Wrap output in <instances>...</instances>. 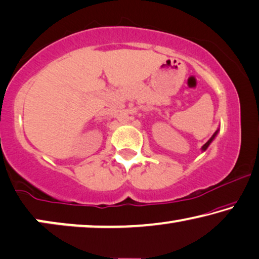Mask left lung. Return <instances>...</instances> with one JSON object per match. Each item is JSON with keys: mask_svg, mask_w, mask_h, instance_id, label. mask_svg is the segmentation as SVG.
Returning a JSON list of instances; mask_svg holds the SVG:
<instances>
[{"mask_svg": "<svg viewBox=\"0 0 259 259\" xmlns=\"http://www.w3.org/2000/svg\"><path fill=\"white\" fill-rule=\"evenodd\" d=\"M219 132H220V128H217V130H216V132L213 133L212 136H211V138L209 139V140H208L207 142H205V144H204L203 146H202V147H201V151H202V152H205V151H207V148L209 147V145H210L211 142H212L213 140H215V138L217 137V134H219Z\"/></svg>", "mask_w": 259, "mask_h": 259, "instance_id": "1", "label": "left lung"}]
</instances>
